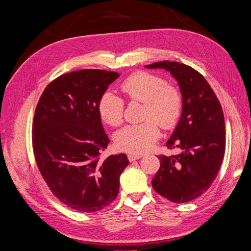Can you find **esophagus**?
Wrapping results in <instances>:
<instances>
[{"label": "esophagus", "instance_id": "esophagus-1", "mask_svg": "<svg viewBox=\"0 0 251 251\" xmlns=\"http://www.w3.org/2000/svg\"><path fill=\"white\" fill-rule=\"evenodd\" d=\"M140 158H141V155H134V154L127 155V159H128V161H130V162L137 160V159H140Z\"/></svg>", "mask_w": 251, "mask_h": 251}]
</instances>
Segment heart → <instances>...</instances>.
Wrapping results in <instances>:
<instances>
[{
    "mask_svg": "<svg viewBox=\"0 0 251 251\" xmlns=\"http://www.w3.org/2000/svg\"><path fill=\"white\" fill-rule=\"evenodd\" d=\"M120 89L128 101L143 103L144 121L123 127L115 134L114 141L118 150L141 155L158 140L159 125L166 131L178 125L183 110V96L177 86L166 83L160 75L148 71L131 74L121 82ZM97 109L104 124L117 126L124 121L125 101L110 91L100 96Z\"/></svg>",
    "mask_w": 251,
    "mask_h": 251,
    "instance_id": "b5f03b06",
    "label": "heart"
}]
</instances>
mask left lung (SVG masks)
Returning <instances> with one entry per match:
<instances>
[{
    "label": "left lung",
    "instance_id": "8db88e82",
    "mask_svg": "<svg viewBox=\"0 0 251 251\" xmlns=\"http://www.w3.org/2000/svg\"><path fill=\"white\" fill-rule=\"evenodd\" d=\"M163 68L179 82L183 111L166 147L180 154L159 155L160 168L151 180L159 195L175 203L198 198L215 181L225 153L223 110L209 83L194 68L177 62L146 66Z\"/></svg>",
    "mask_w": 251,
    "mask_h": 251
}]
</instances>
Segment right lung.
Masks as SVG:
<instances>
[{"label": "right lung", "instance_id": "1", "mask_svg": "<svg viewBox=\"0 0 251 251\" xmlns=\"http://www.w3.org/2000/svg\"><path fill=\"white\" fill-rule=\"evenodd\" d=\"M117 72L85 69L62 74L44 90L32 124L36 165L51 193L72 209L95 212L117 198L125 154L100 160L110 141L98 101Z\"/></svg>", "mask_w": 251, "mask_h": 251}]
</instances>
